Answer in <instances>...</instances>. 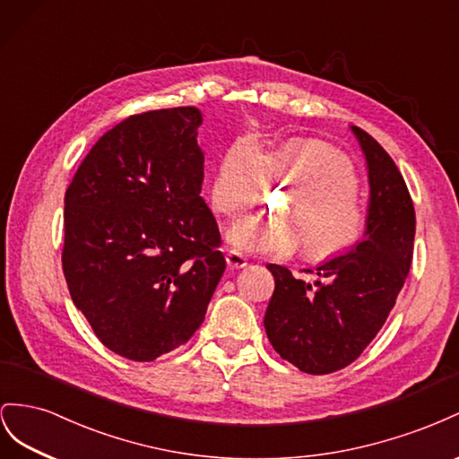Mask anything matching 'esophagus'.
I'll return each mask as SVG.
<instances>
[{
	"instance_id": "obj_1",
	"label": "esophagus",
	"mask_w": 459,
	"mask_h": 459,
	"mask_svg": "<svg viewBox=\"0 0 459 459\" xmlns=\"http://www.w3.org/2000/svg\"><path fill=\"white\" fill-rule=\"evenodd\" d=\"M227 265L230 269H242V267L247 265V259L238 252H229L227 254Z\"/></svg>"
}]
</instances>
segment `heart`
<instances>
[{
	"label": "heart",
	"mask_w": 459,
	"mask_h": 459,
	"mask_svg": "<svg viewBox=\"0 0 459 459\" xmlns=\"http://www.w3.org/2000/svg\"><path fill=\"white\" fill-rule=\"evenodd\" d=\"M292 186L286 217H244L229 230L238 252L284 257L304 244L313 261H326L356 247L368 227L359 177L348 157L319 140L294 138L261 152L240 138L221 155L212 182V205L219 215L238 217L264 198L267 182Z\"/></svg>",
	"instance_id": "b5f03b06"
}]
</instances>
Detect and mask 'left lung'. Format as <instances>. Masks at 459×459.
<instances>
[{
	"label": "left lung",
	"instance_id": "obj_1",
	"mask_svg": "<svg viewBox=\"0 0 459 459\" xmlns=\"http://www.w3.org/2000/svg\"><path fill=\"white\" fill-rule=\"evenodd\" d=\"M351 130L369 173L365 238L319 265L316 282L267 265L274 277L267 338L282 359L309 375L334 373L361 356L394 307L413 257L415 209L405 180L381 143L359 126Z\"/></svg>",
	"mask_w": 459,
	"mask_h": 459
}]
</instances>
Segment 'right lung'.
Segmentation results:
<instances>
[{
	"label": "right lung",
	"instance_id": "right-lung-1",
	"mask_svg": "<svg viewBox=\"0 0 459 459\" xmlns=\"http://www.w3.org/2000/svg\"><path fill=\"white\" fill-rule=\"evenodd\" d=\"M202 113L130 115L88 152L65 192L63 273L100 342L133 361L186 344L225 273L200 195Z\"/></svg>",
	"mask_w": 459,
	"mask_h": 459
}]
</instances>
